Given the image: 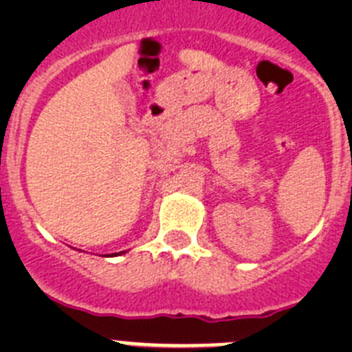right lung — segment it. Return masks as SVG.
<instances>
[{
  "instance_id": "right-lung-1",
  "label": "right lung",
  "mask_w": 352,
  "mask_h": 352,
  "mask_svg": "<svg viewBox=\"0 0 352 352\" xmlns=\"http://www.w3.org/2000/svg\"><path fill=\"white\" fill-rule=\"evenodd\" d=\"M119 254H126V250H124V252H119ZM119 254H112V255H119Z\"/></svg>"
}]
</instances>
